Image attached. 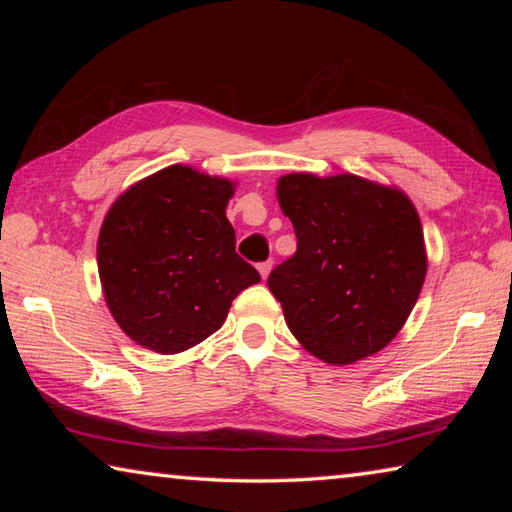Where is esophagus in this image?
<instances>
[{"instance_id": "esophagus-1", "label": "esophagus", "mask_w": 512, "mask_h": 512, "mask_svg": "<svg viewBox=\"0 0 512 512\" xmlns=\"http://www.w3.org/2000/svg\"><path fill=\"white\" fill-rule=\"evenodd\" d=\"M271 268H273V262H271V259H266V262H262V264L257 266V271H259V275H262L264 280H266L268 273H271Z\"/></svg>"}]
</instances>
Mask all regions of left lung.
<instances>
[{"label":"left lung","mask_w":512,"mask_h":512,"mask_svg":"<svg viewBox=\"0 0 512 512\" xmlns=\"http://www.w3.org/2000/svg\"><path fill=\"white\" fill-rule=\"evenodd\" d=\"M277 201L298 250L268 275L302 348L345 366L395 339L420 296L427 253L420 216L400 189L352 173H289Z\"/></svg>","instance_id":"8db88e82"}]
</instances>
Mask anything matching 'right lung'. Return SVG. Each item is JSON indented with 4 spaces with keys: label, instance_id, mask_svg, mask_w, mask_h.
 <instances>
[{
    "label": "right lung",
    "instance_id": "obj_1",
    "mask_svg": "<svg viewBox=\"0 0 512 512\" xmlns=\"http://www.w3.org/2000/svg\"><path fill=\"white\" fill-rule=\"evenodd\" d=\"M235 187L173 164L126 189L101 225L97 262L110 314L135 343L176 354L223 325L259 273L235 250Z\"/></svg>",
    "mask_w": 512,
    "mask_h": 512
}]
</instances>
